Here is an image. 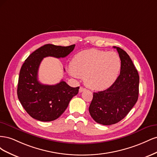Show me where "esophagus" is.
I'll list each match as a JSON object with an SVG mask.
<instances>
[{"mask_svg": "<svg viewBox=\"0 0 157 157\" xmlns=\"http://www.w3.org/2000/svg\"><path fill=\"white\" fill-rule=\"evenodd\" d=\"M84 90H86V88L84 87H80L79 88V92H82Z\"/></svg>", "mask_w": 157, "mask_h": 157, "instance_id": "esophagus-1", "label": "esophagus"}]
</instances>
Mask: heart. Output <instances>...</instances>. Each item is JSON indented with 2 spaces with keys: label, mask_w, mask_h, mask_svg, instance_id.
<instances>
[{
  "label": "heart",
  "mask_w": 157,
  "mask_h": 157,
  "mask_svg": "<svg viewBox=\"0 0 157 157\" xmlns=\"http://www.w3.org/2000/svg\"><path fill=\"white\" fill-rule=\"evenodd\" d=\"M121 66L119 56L115 52L91 49L80 52L73 57L69 72L75 78L84 77L89 88L101 90L115 82Z\"/></svg>",
  "instance_id": "obj_1"
}]
</instances>
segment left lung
Returning a JSON list of instances; mask_svg holds the SVG:
<instances>
[{
	"instance_id": "8db88e82",
	"label": "left lung",
	"mask_w": 157,
	"mask_h": 157,
	"mask_svg": "<svg viewBox=\"0 0 157 157\" xmlns=\"http://www.w3.org/2000/svg\"><path fill=\"white\" fill-rule=\"evenodd\" d=\"M116 48L121 61V73L115 82L105 90L94 92L89 112L93 119L103 125L122 120L138 99L140 77L130 56L119 47Z\"/></svg>"
}]
</instances>
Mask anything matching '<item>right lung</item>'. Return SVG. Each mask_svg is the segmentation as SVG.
Here are the masks:
<instances>
[{"label": "right lung", "instance_id": "add662e5", "mask_svg": "<svg viewBox=\"0 0 157 157\" xmlns=\"http://www.w3.org/2000/svg\"><path fill=\"white\" fill-rule=\"evenodd\" d=\"M75 46L44 45L33 52L23 64L17 94L21 105L32 118L42 122L57 119L67 109L71 99L78 94V86L71 87L63 80L55 85L42 84L38 80V71L44 58H65Z\"/></svg>", "mask_w": 157, "mask_h": 157}]
</instances>
